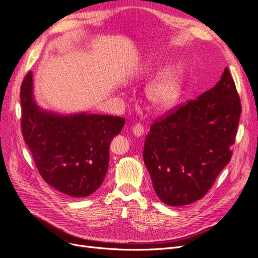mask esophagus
<instances>
[{"label": "esophagus", "instance_id": "1", "mask_svg": "<svg viewBox=\"0 0 258 258\" xmlns=\"http://www.w3.org/2000/svg\"><path fill=\"white\" fill-rule=\"evenodd\" d=\"M132 131H133V134H134L136 137H141L142 135H144V133H145V128H144V126L141 125L140 123L135 124V125L132 127Z\"/></svg>", "mask_w": 258, "mask_h": 258}]
</instances>
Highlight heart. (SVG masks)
Returning a JSON list of instances; mask_svg holds the SVG:
<instances>
[{"instance_id": "heart-1", "label": "heart", "mask_w": 258, "mask_h": 258, "mask_svg": "<svg viewBox=\"0 0 258 258\" xmlns=\"http://www.w3.org/2000/svg\"><path fill=\"white\" fill-rule=\"evenodd\" d=\"M153 69H150V72ZM187 67L182 62L169 64L161 70L146 89V98L151 109L167 111L174 107L182 95Z\"/></svg>"}]
</instances>
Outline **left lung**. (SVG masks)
I'll return each mask as SVG.
<instances>
[{
  "instance_id": "left-lung-1",
  "label": "left lung",
  "mask_w": 258,
  "mask_h": 258,
  "mask_svg": "<svg viewBox=\"0 0 258 258\" xmlns=\"http://www.w3.org/2000/svg\"><path fill=\"white\" fill-rule=\"evenodd\" d=\"M240 113L226 67L215 87L151 126L144 160L161 202L183 206L207 194L230 163Z\"/></svg>"
}]
</instances>
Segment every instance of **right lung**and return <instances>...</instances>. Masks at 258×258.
Segmentation results:
<instances>
[{
	"mask_svg": "<svg viewBox=\"0 0 258 258\" xmlns=\"http://www.w3.org/2000/svg\"><path fill=\"white\" fill-rule=\"evenodd\" d=\"M33 73L21 85L22 134L45 182L73 198H85L102 185L109 163V145L125 119L79 112L60 114L36 103Z\"/></svg>",
	"mask_w": 258,
	"mask_h": 258,
	"instance_id": "right-lung-1",
	"label": "right lung"
}]
</instances>
